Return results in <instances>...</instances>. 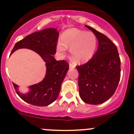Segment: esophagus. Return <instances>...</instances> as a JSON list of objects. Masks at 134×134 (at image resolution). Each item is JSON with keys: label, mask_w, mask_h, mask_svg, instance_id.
<instances>
[{"label": "esophagus", "mask_w": 134, "mask_h": 134, "mask_svg": "<svg viewBox=\"0 0 134 134\" xmlns=\"http://www.w3.org/2000/svg\"><path fill=\"white\" fill-rule=\"evenodd\" d=\"M75 67V65L74 64H72V63H69V69H74Z\"/></svg>", "instance_id": "34e87169"}]
</instances>
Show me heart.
Instances as JSON below:
<instances>
[{
  "mask_svg": "<svg viewBox=\"0 0 134 134\" xmlns=\"http://www.w3.org/2000/svg\"><path fill=\"white\" fill-rule=\"evenodd\" d=\"M62 41L57 43L58 52L63 55L67 48H71V58L76 63H84L94 55L98 45L95 35L91 32L71 28L62 35Z\"/></svg>",
  "mask_w": 134,
  "mask_h": 134,
  "instance_id": "obj_1",
  "label": "heart"
}]
</instances>
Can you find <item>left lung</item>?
Wrapping results in <instances>:
<instances>
[{"instance_id":"1","label":"left lung","mask_w":134,"mask_h":134,"mask_svg":"<svg viewBox=\"0 0 134 134\" xmlns=\"http://www.w3.org/2000/svg\"><path fill=\"white\" fill-rule=\"evenodd\" d=\"M97 37L98 47L89 62L76 66L80 98L90 104H100L115 91L121 77V59L117 48L108 37L86 25Z\"/></svg>"}]
</instances>
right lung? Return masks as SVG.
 Wrapping results in <instances>:
<instances>
[{"mask_svg":"<svg viewBox=\"0 0 134 134\" xmlns=\"http://www.w3.org/2000/svg\"><path fill=\"white\" fill-rule=\"evenodd\" d=\"M59 33L55 28H47L28 35L16 43L11 54L19 48H28L37 52L44 61L46 75L41 82L29 86L30 91L24 94L19 92L18 86L13 83L16 93L24 101L32 105L46 106L54 102L61 90V85L69 70V64L65 60L56 61Z\"/></svg>","mask_w":134,"mask_h":134,"instance_id":"right-lung-1","label":"right lung"}]
</instances>
